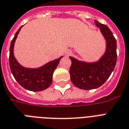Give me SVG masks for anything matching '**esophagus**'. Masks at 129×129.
Masks as SVG:
<instances>
[{"mask_svg":"<svg viewBox=\"0 0 129 129\" xmlns=\"http://www.w3.org/2000/svg\"><path fill=\"white\" fill-rule=\"evenodd\" d=\"M71 54H72V51L70 50L67 51L66 53V55H71Z\"/></svg>","mask_w":129,"mask_h":129,"instance_id":"1","label":"esophagus"}]
</instances>
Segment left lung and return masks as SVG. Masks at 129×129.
<instances>
[{"instance_id": "1", "label": "left lung", "mask_w": 129, "mask_h": 129, "mask_svg": "<svg viewBox=\"0 0 129 129\" xmlns=\"http://www.w3.org/2000/svg\"><path fill=\"white\" fill-rule=\"evenodd\" d=\"M106 41V51L96 62L88 63L70 57L72 61L70 74L72 83L82 90H92L100 87L110 77L116 66V41L106 25L94 21Z\"/></svg>"}]
</instances>
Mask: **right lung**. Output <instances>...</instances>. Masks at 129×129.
Here are the masks:
<instances>
[{"instance_id":"obj_1","label":"right lung","mask_w":129,"mask_h":129,"mask_svg":"<svg viewBox=\"0 0 129 129\" xmlns=\"http://www.w3.org/2000/svg\"><path fill=\"white\" fill-rule=\"evenodd\" d=\"M21 26L11 41L9 53V65L11 72L17 82L26 90L34 92L42 91L49 87L52 82L53 72L63 56L49 61L39 68H27L19 64L14 56V45Z\"/></svg>"}]
</instances>
